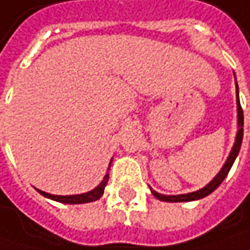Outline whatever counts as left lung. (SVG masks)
<instances>
[{
	"label": "left lung",
	"mask_w": 250,
	"mask_h": 250,
	"mask_svg": "<svg viewBox=\"0 0 250 250\" xmlns=\"http://www.w3.org/2000/svg\"><path fill=\"white\" fill-rule=\"evenodd\" d=\"M236 97H238V84H236ZM238 124H239V130L236 133V139L235 143H234V147L231 150V154L229 157L227 159L224 167L221 168V171L217 174V177L207 185V187L202 188L200 190H196V192H192V193H187V195H177V196H167V195H161V193H157L156 190H151V193L154 196L163 200V202H190V200H197V199H202V197L210 195L213 190H216L217 188L220 187V184L226 179V177L228 175L229 169L232 167L234 161H235L236 156L239 153V149H241V145H242V138H244V111H242V107H241V103H239V99H238Z\"/></svg>",
	"instance_id": "left-lung-1"
}]
</instances>
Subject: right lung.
<instances>
[{
  "mask_svg": "<svg viewBox=\"0 0 250 250\" xmlns=\"http://www.w3.org/2000/svg\"><path fill=\"white\" fill-rule=\"evenodd\" d=\"M111 167L108 166V169ZM108 182V174H105L104 179L101 181V184L97 188H94L93 190L87 192V193H82V195H72V196H57V195H50V193H45L43 190H39V193H42L43 196L48 197V199H53L57 202H61V203H68V205H79V203H87V202H94L97 199H100L101 195L104 193V188Z\"/></svg>",
  "mask_w": 250,
  "mask_h": 250,
  "instance_id": "1",
  "label": "right lung"
}]
</instances>
